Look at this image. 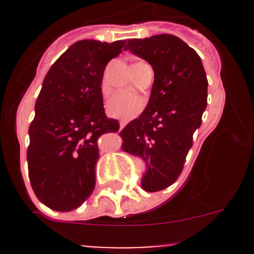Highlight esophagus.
Wrapping results in <instances>:
<instances>
[{
	"mask_svg": "<svg viewBox=\"0 0 254 254\" xmlns=\"http://www.w3.org/2000/svg\"><path fill=\"white\" fill-rule=\"evenodd\" d=\"M125 127V123H123V122H120V124H119V127L120 129H123V127Z\"/></svg>",
	"mask_w": 254,
	"mask_h": 254,
	"instance_id": "obj_1",
	"label": "esophagus"
}]
</instances>
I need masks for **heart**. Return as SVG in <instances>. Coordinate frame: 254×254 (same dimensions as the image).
<instances>
[{"mask_svg":"<svg viewBox=\"0 0 254 254\" xmlns=\"http://www.w3.org/2000/svg\"><path fill=\"white\" fill-rule=\"evenodd\" d=\"M102 93L106 94L108 92V82L104 77L101 83ZM145 107V101L137 94L124 93L117 92L112 94L106 103V112L109 117L117 118L122 120H130L136 117Z\"/></svg>","mask_w":254,"mask_h":254,"instance_id":"1","label":"heart"}]
</instances>
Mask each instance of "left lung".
<instances>
[{
  "label": "left lung",
  "instance_id": "obj_1",
  "mask_svg": "<svg viewBox=\"0 0 254 254\" xmlns=\"http://www.w3.org/2000/svg\"><path fill=\"white\" fill-rule=\"evenodd\" d=\"M125 50L153 68L145 111L120 131L123 151L141 157L146 172L141 187L158 191L177 181L201 125L207 104V78L194 49L171 34L130 39Z\"/></svg>",
  "mask_w": 254,
  "mask_h": 254
}]
</instances>
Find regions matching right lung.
I'll return each instance as SVG.
<instances>
[{"instance_id": "1", "label": "right lung", "mask_w": 254, "mask_h": 254, "mask_svg": "<svg viewBox=\"0 0 254 254\" xmlns=\"http://www.w3.org/2000/svg\"><path fill=\"white\" fill-rule=\"evenodd\" d=\"M127 40H79L48 71L29 127L28 170L32 188L44 205L71 211L96 186L98 139L117 132L107 118L101 83L104 68L125 50Z\"/></svg>"}]
</instances>
